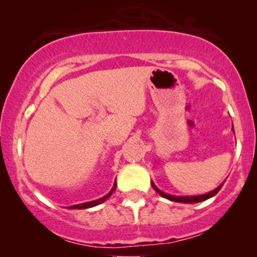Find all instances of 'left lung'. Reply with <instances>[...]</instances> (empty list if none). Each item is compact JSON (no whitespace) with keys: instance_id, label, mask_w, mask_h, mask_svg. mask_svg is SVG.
I'll return each instance as SVG.
<instances>
[{"instance_id":"obj_1","label":"left lung","mask_w":257,"mask_h":257,"mask_svg":"<svg viewBox=\"0 0 257 257\" xmlns=\"http://www.w3.org/2000/svg\"><path fill=\"white\" fill-rule=\"evenodd\" d=\"M152 187L156 189L157 193H159L161 196H164V198H166L168 200H171V201H177V202H184V203H195V202H201V201H205V200L212 198L216 194L217 192L220 191L221 187H222V185H220L219 187L216 189H214V191L207 193V194H203V195H198V196H174V195H168L166 193L161 192L160 189H158L154 184L152 182Z\"/></svg>"}]
</instances>
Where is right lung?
Listing matches in <instances>:
<instances>
[{"label":"right lung","instance_id":"obj_1","mask_svg":"<svg viewBox=\"0 0 257 257\" xmlns=\"http://www.w3.org/2000/svg\"><path fill=\"white\" fill-rule=\"evenodd\" d=\"M114 189H115V184H114V186H113V188L111 189V192L108 193L107 195L103 196V198H100V199H98V200H94V201H90V202H84V203H79V205L71 206V207H70V208H71V209H84V208H91V207H94V206L99 205V203L104 202L105 200H106V199L108 198V196H110V195L112 194V193L114 192Z\"/></svg>","mask_w":257,"mask_h":257}]
</instances>
